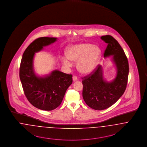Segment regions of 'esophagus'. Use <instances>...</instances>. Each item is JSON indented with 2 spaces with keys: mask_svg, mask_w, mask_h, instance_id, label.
<instances>
[{
  "mask_svg": "<svg viewBox=\"0 0 147 147\" xmlns=\"http://www.w3.org/2000/svg\"><path fill=\"white\" fill-rule=\"evenodd\" d=\"M72 79H73V81H77V77L76 76H73V77H72Z\"/></svg>",
  "mask_w": 147,
  "mask_h": 147,
  "instance_id": "34e87169",
  "label": "esophagus"
}]
</instances>
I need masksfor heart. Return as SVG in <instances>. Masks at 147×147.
I'll return each instance as SVG.
<instances>
[{"label":"heart","mask_w":147,"mask_h":147,"mask_svg":"<svg viewBox=\"0 0 147 147\" xmlns=\"http://www.w3.org/2000/svg\"><path fill=\"white\" fill-rule=\"evenodd\" d=\"M66 56L62 57L63 64L71 67L72 62H76L77 69L82 74L88 75L94 70L102 57L99 47L87 43L69 46L66 49Z\"/></svg>","instance_id":"1"}]
</instances>
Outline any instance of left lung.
<instances>
[{
	"label": "left lung",
	"instance_id": "left-lung-1",
	"mask_svg": "<svg viewBox=\"0 0 147 147\" xmlns=\"http://www.w3.org/2000/svg\"><path fill=\"white\" fill-rule=\"evenodd\" d=\"M100 38L108 44L104 57L112 56L116 70L115 78L106 81L100 65L93 72L83 78L82 96L86 104L96 110L108 108L116 102L125 92L127 83L129 66L127 58L118 42L110 35Z\"/></svg>",
	"mask_w": 147,
	"mask_h": 147
}]
</instances>
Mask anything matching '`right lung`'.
Instances as JSON below:
<instances>
[{
	"instance_id": "add662e5",
	"label": "right lung",
	"mask_w": 147,
	"mask_h": 147,
	"mask_svg": "<svg viewBox=\"0 0 147 147\" xmlns=\"http://www.w3.org/2000/svg\"><path fill=\"white\" fill-rule=\"evenodd\" d=\"M57 40L54 37L36 39L26 49L20 67V78L26 96L37 108L51 111L62 102L65 92L72 83V75L55 70L45 76H37L34 70L35 53Z\"/></svg>"
}]
</instances>
